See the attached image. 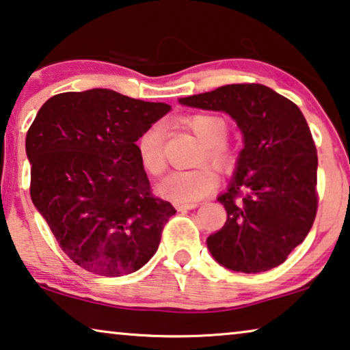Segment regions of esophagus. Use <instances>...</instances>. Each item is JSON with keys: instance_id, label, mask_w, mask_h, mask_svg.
Instances as JSON below:
<instances>
[{"instance_id": "esophagus-1", "label": "esophagus", "mask_w": 350, "mask_h": 350, "mask_svg": "<svg viewBox=\"0 0 350 350\" xmlns=\"http://www.w3.org/2000/svg\"><path fill=\"white\" fill-rule=\"evenodd\" d=\"M196 206H198L196 202H174V207H176L179 212L190 211V208H195Z\"/></svg>"}]
</instances>
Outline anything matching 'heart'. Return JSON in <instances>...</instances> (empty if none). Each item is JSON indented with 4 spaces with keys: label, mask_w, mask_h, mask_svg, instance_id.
Segmentation results:
<instances>
[{
    "label": "heart",
    "mask_w": 350,
    "mask_h": 350,
    "mask_svg": "<svg viewBox=\"0 0 350 350\" xmlns=\"http://www.w3.org/2000/svg\"><path fill=\"white\" fill-rule=\"evenodd\" d=\"M185 125L204 144L198 161H208L220 171H231L236 163L232 150L225 143L228 138V122L218 114L201 113L185 119ZM165 129L161 124H152L138 139V154L144 170L152 176L165 173L166 160L163 154ZM218 177L208 166L174 171L159 185V191L176 201H195L217 189Z\"/></svg>",
    "instance_id": "obj_1"
}]
</instances>
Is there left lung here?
Returning a JSON list of instances; mask_svg holds the SVG:
<instances>
[{
  "label": "left lung",
  "mask_w": 350,
  "mask_h": 350,
  "mask_svg": "<svg viewBox=\"0 0 350 350\" xmlns=\"http://www.w3.org/2000/svg\"><path fill=\"white\" fill-rule=\"evenodd\" d=\"M225 111L243 135L234 177L218 196L228 220L207 237L213 259L234 272L283 264L308 236L317 212V150L299 107L258 83L226 85L179 98Z\"/></svg>",
  "instance_id": "8db88e82"
}]
</instances>
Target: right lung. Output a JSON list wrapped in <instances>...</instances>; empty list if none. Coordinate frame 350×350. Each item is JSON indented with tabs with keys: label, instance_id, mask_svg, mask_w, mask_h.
Masks as SVG:
<instances>
[{
	"label": "right lung",
	"instance_id": "add662e5",
	"mask_svg": "<svg viewBox=\"0 0 350 350\" xmlns=\"http://www.w3.org/2000/svg\"><path fill=\"white\" fill-rule=\"evenodd\" d=\"M170 109L111 90L62 92L31 124V200L88 272L133 273L157 252L176 208L152 195L137 142Z\"/></svg>",
	"mask_w": 350,
	"mask_h": 350
}]
</instances>
